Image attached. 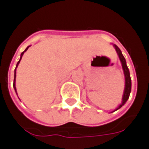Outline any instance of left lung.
<instances>
[{
    "mask_svg": "<svg viewBox=\"0 0 149 149\" xmlns=\"http://www.w3.org/2000/svg\"><path fill=\"white\" fill-rule=\"evenodd\" d=\"M113 46L115 47V49H116L118 54V57H119L120 61L122 63V67H123V73H124V76H125V88H124V92H123V101H122V104L118 106V108L116 109V110H118V109H120L126 103L127 100H129V95H130V92H131V78H130L129 68H128V66L126 65V60H125V58L123 57L121 50H120V49L116 45H114Z\"/></svg>",
    "mask_w": 149,
    "mask_h": 149,
    "instance_id": "obj_1",
    "label": "left lung"
}]
</instances>
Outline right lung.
Masks as SVG:
<instances>
[{
    "mask_svg": "<svg viewBox=\"0 0 149 149\" xmlns=\"http://www.w3.org/2000/svg\"><path fill=\"white\" fill-rule=\"evenodd\" d=\"M28 48H29V46H28V47L26 48L25 51H23V52L21 53V54H20V60L18 61V63H17V65H16V67H17V66H18V65H19V63H20V60H21V58H22V55H23V54H24V53L26 52V50L28 49ZM16 67H15V69H16ZM16 74V72H15V78H14V83H13V87H14L15 90V92H16V88H15V76H16V74ZM16 95H17V93H16Z\"/></svg>",
    "mask_w": 149,
    "mask_h": 149,
    "instance_id": "obj_1",
    "label": "right lung"
}]
</instances>
